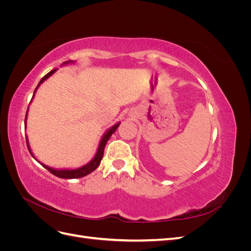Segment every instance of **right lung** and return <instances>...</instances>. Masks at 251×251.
<instances>
[{"label": "right lung", "mask_w": 251, "mask_h": 251, "mask_svg": "<svg viewBox=\"0 0 251 251\" xmlns=\"http://www.w3.org/2000/svg\"><path fill=\"white\" fill-rule=\"evenodd\" d=\"M67 63H69V62H67ZM64 64H66V63H64ZM55 70H56V69L52 70V71H50L49 73H47L46 75H45V76L41 79L39 85H37V87L35 88V91L37 90V88L40 87V85H41V83H42L45 79L48 78V77L50 76V75H52L53 73L55 72ZM35 91H34V93H35ZM33 96H34V94H33ZM32 98H33V97H32ZM27 113H28V110H27ZM27 113H26V116H25V124H26ZM119 125H120V124H117V125H115V126H113L110 128V130L103 135V137H102V139H101V141H100V147H98V150H97V153H96L95 157L92 159V161L89 162L88 164L83 165V166H81V168L76 169V170H54V169H51V168H49V166H46V165H44V164H43V166H44V168L46 169V170H48L52 175H54V176H56V177H58V178H63V179H76V178H81V177L87 176V175H89V174L92 173L93 171H95V170L98 168V165L100 164V161H101V159H102V157H103V151H104L105 144H107V141L110 139L111 135L117 130V127L119 126ZM26 142H27V147H28V150H29V151H30V154L32 155L31 151H30V148H29V146H28V140H27V139H26ZM32 157H33V155H32Z\"/></svg>", "instance_id": "obj_1"}]
</instances>
